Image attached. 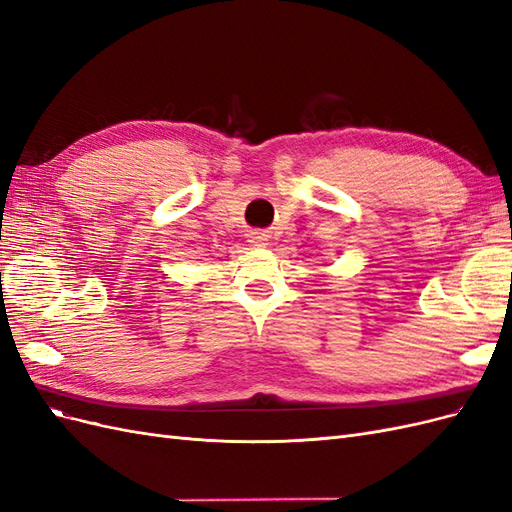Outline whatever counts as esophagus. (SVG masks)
I'll return each mask as SVG.
<instances>
[{
    "instance_id": "obj_1",
    "label": "esophagus",
    "mask_w": 512,
    "mask_h": 512,
    "mask_svg": "<svg viewBox=\"0 0 512 512\" xmlns=\"http://www.w3.org/2000/svg\"><path fill=\"white\" fill-rule=\"evenodd\" d=\"M256 247H265L267 245V235H260V232H256V235L250 239Z\"/></svg>"
}]
</instances>
